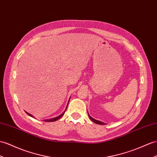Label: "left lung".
<instances>
[{"label":"left lung","instance_id":"obj_1","mask_svg":"<svg viewBox=\"0 0 157 157\" xmlns=\"http://www.w3.org/2000/svg\"><path fill=\"white\" fill-rule=\"evenodd\" d=\"M88 115H89V117L90 118V119L92 121L94 122L95 123H96V124H105V123H103V122H102V121H98V120H96V119H94L93 117H91V116L89 115V113H88Z\"/></svg>","mask_w":157,"mask_h":157}]
</instances>
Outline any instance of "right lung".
I'll return each instance as SVG.
<instances>
[{
	"mask_svg": "<svg viewBox=\"0 0 157 157\" xmlns=\"http://www.w3.org/2000/svg\"><path fill=\"white\" fill-rule=\"evenodd\" d=\"M70 101V100H69ZM69 101H68V103H69ZM67 105H68V103H67V107H66V110L64 111L63 113L61 114V115H58V116H57V117H54V118H52V119H43V121H46V122H53V121H57V120H58L59 118H61L62 116L63 115V114L65 113V112H66V109H67ZM26 113L29 115V116H30V117H33V118H34V116L33 115H31V114H30L29 113H28V112H26Z\"/></svg>",
	"mask_w": 157,
	"mask_h": 157,
	"instance_id": "right-lung-1",
	"label": "right lung"
}]
</instances>
